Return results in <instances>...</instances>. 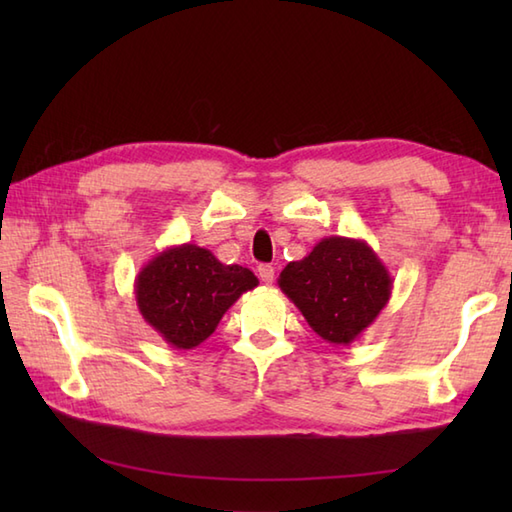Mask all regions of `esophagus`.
Returning <instances> with one entry per match:
<instances>
[{
    "label": "esophagus",
    "mask_w": 512,
    "mask_h": 512,
    "mask_svg": "<svg viewBox=\"0 0 512 512\" xmlns=\"http://www.w3.org/2000/svg\"><path fill=\"white\" fill-rule=\"evenodd\" d=\"M257 273H259V279H262L264 284H268V286L275 281V268L270 266V264H262V266H259Z\"/></svg>",
    "instance_id": "34e87169"
}]
</instances>
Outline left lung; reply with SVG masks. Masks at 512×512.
Segmentation results:
<instances>
[{"instance_id":"obj_1","label":"left lung","mask_w":512,"mask_h":512,"mask_svg":"<svg viewBox=\"0 0 512 512\" xmlns=\"http://www.w3.org/2000/svg\"><path fill=\"white\" fill-rule=\"evenodd\" d=\"M310 328L332 345L356 341L387 306L394 281L365 239L323 237L277 279Z\"/></svg>"}]
</instances>
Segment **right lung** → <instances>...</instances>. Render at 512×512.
Listing matches in <instances>:
<instances>
[{"label": "right lung", "mask_w": 512, "mask_h": 512, "mask_svg": "<svg viewBox=\"0 0 512 512\" xmlns=\"http://www.w3.org/2000/svg\"><path fill=\"white\" fill-rule=\"evenodd\" d=\"M253 270L222 264L195 244L169 246L140 268L134 281L136 306L162 341L193 350L215 332L226 310L257 288Z\"/></svg>", "instance_id": "add662e5"}]
</instances>
